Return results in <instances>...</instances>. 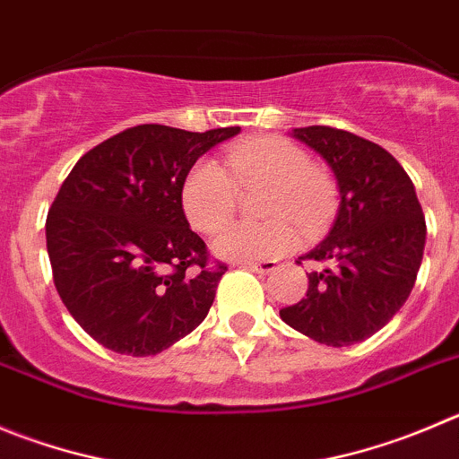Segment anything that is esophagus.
Masks as SVG:
<instances>
[{
    "label": "esophagus",
    "instance_id": "obj_1",
    "mask_svg": "<svg viewBox=\"0 0 459 459\" xmlns=\"http://www.w3.org/2000/svg\"><path fill=\"white\" fill-rule=\"evenodd\" d=\"M244 269H251L255 273H272L276 269V263L273 260H263V263H242Z\"/></svg>",
    "mask_w": 459,
    "mask_h": 459
}]
</instances>
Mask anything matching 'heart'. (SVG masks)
<instances>
[{"mask_svg": "<svg viewBox=\"0 0 459 459\" xmlns=\"http://www.w3.org/2000/svg\"><path fill=\"white\" fill-rule=\"evenodd\" d=\"M267 183L260 212L272 217L260 224L235 221L215 238L221 258L254 263L288 254L299 242L292 217L301 229L315 230L326 220L335 187L326 171L312 165L310 153L285 138H258L226 149L221 165L201 158L186 174L181 204L201 233H215L233 215L238 190Z\"/></svg>", "mask_w": 459, "mask_h": 459, "instance_id": "b5f03b06", "label": "heart"}]
</instances>
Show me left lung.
I'll list each match as a JSON object with an SVG mask.
<instances>
[{"mask_svg":"<svg viewBox=\"0 0 459 459\" xmlns=\"http://www.w3.org/2000/svg\"><path fill=\"white\" fill-rule=\"evenodd\" d=\"M292 138L331 165L340 210L326 239L301 258L324 269L307 273L306 297L281 319L319 344H358L412 292L426 247L421 204L403 167L376 143L331 126L294 128Z\"/></svg>","mask_w":459,"mask_h":459,"instance_id":"1","label":"left lung"}]
</instances>
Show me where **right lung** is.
<instances>
[{
  "label": "right lung",
  "mask_w": 459,
  "mask_h": 459,
  "mask_svg": "<svg viewBox=\"0 0 459 459\" xmlns=\"http://www.w3.org/2000/svg\"><path fill=\"white\" fill-rule=\"evenodd\" d=\"M238 133L140 124L67 174L47 215V254L58 297L94 342L144 358L205 319L226 264H210L181 187L208 149Z\"/></svg>",
  "instance_id": "obj_1"
}]
</instances>
